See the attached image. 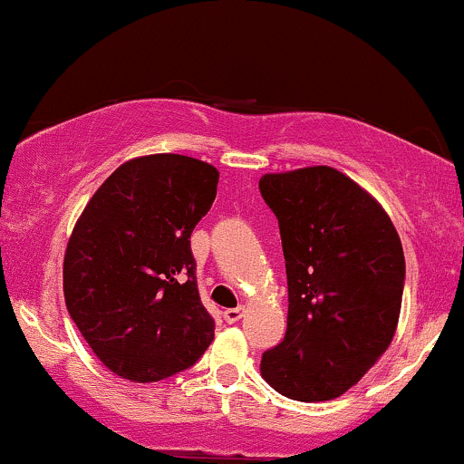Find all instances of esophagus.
I'll use <instances>...</instances> for the list:
<instances>
[{
    "label": "esophagus",
    "instance_id": "34e87169",
    "mask_svg": "<svg viewBox=\"0 0 464 464\" xmlns=\"http://www.w3.org/2000/svg\"><path fill=\"white\" fill-rule=\"evenodd\" d=\"M242 316H244V307H233V310L222 312V318H225L227 323H237Z\"/></svg>",
    "mask_w": 464,
    "mask_h": 464
}]
</instances>
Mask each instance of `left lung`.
I'll use <instances>...</instances> for the list:
<instances>
[{"label": "left lung", "mask_w": 464, "mask_h": 464, "mask_svg": "<svg viewBox=\"0 0 464 464\" xmlns=\"http://www.w3.org/2000/svg\"><path fill=\"white\" fill-rule=\"evenodd\" d=\"M259 191L279 220L287 329L262 355V377L296 401L340 397L395 335L406 259L391 218L327 165L264 174Z\"/></svg>", "instance_id": "obj_1"}]
</instances>
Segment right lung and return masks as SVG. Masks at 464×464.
Returning <instances> with one entry per match:
<instances>
[{
  "label": "right lung",
  "instance_id": "obj_1",
  "mask_svg": "<svg viewBox=\"0 0 464 464\" xmlns=\"http://www.w3.org/2000/svg\"><path fill=\"white\" fill-rule=\"evenodd\" d=\"M218 169L183 154L126 161L69 237L67 312L115 375L159 382L194 366L216 323L196 285L191 231L216 200Z\"/></svg>",
  "mask_w": 464,
  "mask_h": 464
}]
</instances>
